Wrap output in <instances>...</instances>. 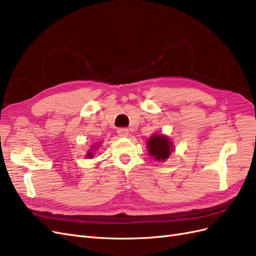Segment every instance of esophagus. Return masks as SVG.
<instances>
[{
  "instance_id": "1",
  "label": "esophagus",
  "mask_w": 256,
  "mask_h": 256,
  "mask_svg": "<svg viewBox=\"0 0 256 256\" xmlns=\"http://www.w3.org/2000/svg\"><path fill=\"white\" fill-rule=\"evenodd\" d=\"M117 134H118L120 136H127L129 134V131L126 128H120L118 130H117Z\"/></svg>"
}]
</instances>
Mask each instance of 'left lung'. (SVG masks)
Listing matches in <instances>:
<instances>
[{
  "instance_id": "obj_1",
  "label": "left lung",
  "mask_w": 256,
  "mask_h": 256,
  "mask_svg": "<svg viewBox=\"0 0 256 256\" xmlns=\"http://www.w3.org/2000/svg\"><path fill=\"white\" fill-rule=\"evenodd\" d=\"M148 152L156 160H167L172 152V143L164 136H153L148 141Z\"/></svg>"
}]
</instances>
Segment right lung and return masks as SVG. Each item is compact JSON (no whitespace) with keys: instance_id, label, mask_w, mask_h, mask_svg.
<instances>
[{"instance_id":"add662e5","label":"right lung","mask_w":256,"mask_h":256,"mask_svg":"<svg viewBox=\"0 0 256 256\" xmlns=\"http://www.w3.org/2000/svg\"><path fill=\"white\" fill-rule=\"evenodd\" d=\"M87 156H88V157H92V154L90 153V152H89V153L87 154Z\"/></svg>"}]
</instances>
